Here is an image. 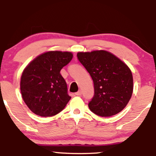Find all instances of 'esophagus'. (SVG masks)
I'll return each mask as SVG.
<instances>
[{
    "instance_id": "1",
    "label": "esophagus",
    "mask_w": 156,
    "mask_h": 156,
    "mask_svg": "<svg viewBox=\"0 0 156 156\" xmlns=\"http://www.w3.org/2000/svg\"><path fill=\"white\" fill-rule=\"evenodd\" d=\"M76 95H78V96H80V95H81V94H82V92H81V91H78V92H77L76 93Z\"/></svg>"
}]
</instances>
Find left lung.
<instances>
[{"mask_svg":"<svg viewBox=\"0 0 156 156\" xmlns=\"http://www.w3.org/2000/svg\"><path fill=\"white\" fill-rule=\"evenodd\" d=\"M77 57L94 83V94L89 103L91 112L101 117L120 112L133 93V76L129 67L105 51L79 52Z\"/></svg>","mask_w":156,"mask_h":156,"instance_id":"1","label":"left lung"}]
</instances>
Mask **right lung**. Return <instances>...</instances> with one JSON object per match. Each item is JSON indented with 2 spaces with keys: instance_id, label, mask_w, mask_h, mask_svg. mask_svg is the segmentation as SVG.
Instances as JSON below:
<instances>
[{
  "instance_id": "obj_1",
  "label": "right lung",
  "mask_w": 156,
  "mask_h": 156,
  "mask_svg": "<svg viewBox=\"0 0 156 156\" xmlns=\"http://www.w3.org/2000/svg\"><path fill=\"white\" fill-rule=\"evenodd\" d=\"M73 56L70 52L48 51L25 68L20 80L21 94L27 106L35 114L44 117L54 116L70 100L60 71Z\"/></svg>"
}]
</instances>
